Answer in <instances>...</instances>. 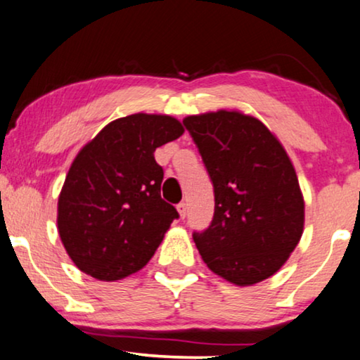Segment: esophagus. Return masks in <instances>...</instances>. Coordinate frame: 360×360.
I'll return each mask as SVG.
<instances>
[{
  "mask_svg": "<svg viewBox=\"0 0 360 360\" xmlns=\"http://www.w3.org/2000/svg\"><path fill=\"white\" fill-rule=\"evenodd\" d=\"M177 212H179L181 219L186 217V212H188V205H186V202H179V204H177Z\"/></svg>",
  "mask_w": 360,
  "mask_h": 360,
  "instance_id": "1",
  "label": "esophagus"
}]
</instances>
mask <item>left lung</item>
<instances>
[{"label":"left lung","mask_w":360,"mask_h":360,"mask_svg":"<svg viewBox=\"0 0 360 360\" xmlns=\"http://www.w3.org/2000/svg\"><path fill=\"white\" fill-rule=\"evenodd\" d=\"M214 186V217L193 238L214 273L248 286L288 260L304 224L298 177L260 120L238 112L184 118Z\"/></svg>","instance_id":"8db88e82"}]
</instances>
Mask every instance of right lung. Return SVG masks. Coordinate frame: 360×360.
I'll return each instance as SVG.
<instances>
[{
	"label": "right lung",
	"mask_w": 360,
	"mask_h": 360,
	"mask_svg": "<svg viewBox=\"0 0 360 360\" xmlns=\"http://www.w3.org/2000/svg\"><path fill=\"white\" fill-rule=\"evenodd\" d=\"M167 115L135 113L108 123L72 162L59 195L57 227L79 270L115 281L146 265L179 217L161 198L156 148L179 138Z\"/></svg>",
	"instance_id": "right-lung-1"
}]
</instances>
